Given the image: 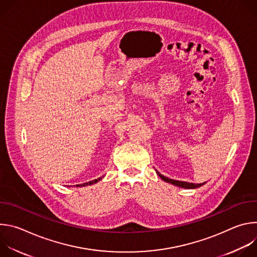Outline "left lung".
I'll return each instance as SVG.
<instances>
[{"instance_id": "left-lung-1", "label": "left lung", "mask_w": 257, "mask_h": 257, "mask_svg": "<svg viewBox=\"0 0 257 257\" xmlns=\"http://www.w3.org/2000/svg\"><path fill=\"white\" fill-rule=\"evenodd\" d=\"M158 175L161 177V179H163L164 181L168 182V183H171V184L173 185H176L178 187H181V188H186V189H195V188H198L202 185H204L205 183H201V184H195V183H188V182H184V181H178V180H173V179H170L168 177H165L164 175L160 174L158 171H157Z\"/></svg>"}]
</instances>
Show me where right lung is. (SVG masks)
Masks as SVG:
<instances>
[{
	"label": "right lung",
	"mask_w": 257,
	"mask_h": 257,
	"mask_svg": "<svg viewBox=\"0 0 257 257\" xmlns=\"http://www.w3.org/2000/svg\"><path fill=\"white\" fill-rule=\"evenodd\" d=\"M101 180V177L95 179V180H92V181H89V182H86V183H83V184H80V185H76L77 187H83V186H87V185H92V184H95L96 182L100 181Z\"/></svg>",
	"instance_id": "obj_1"
}]
</instances>
